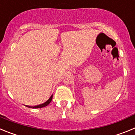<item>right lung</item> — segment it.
<instances>
[{
    "label": "right lung",
    "mask_w": 135,
    "mask_h": 135,
    "mask_svg": "<svg viewBox=\"0 0 135 135\" xmlns=\"http://www.w3.org/2000/svg\"><path fill=\"white\" fill-rule=\"evenodd\" d=\"M52 99H53V95H51V97L47 101L45 102V103H42V104H40L38 105H36V106H29L27 105L28 108H44V107H46V106L48 105L50 103H51V101H52Z\"/></svg>",
    "instance_id": "right-lung-1"
}]
</instances>
